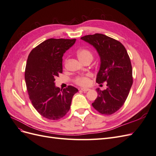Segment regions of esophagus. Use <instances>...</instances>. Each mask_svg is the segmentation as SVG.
I'll list each match as a JSON object with an SVG mask.
<instances>
[{
	"mask_svg": "<svg viewBox=\"0 0 156 156\" xmlns=\"http://www.w3.org/2000/svg\"><path fill=\"white\" fill-rule=\"evenodd\" d=\"M81 90L82 91H83L84 92H87V91H89V90H90V89H89V88H82Z\"/></svg>",
	"mask_w": 156,
	"mask_h": 156,
	"instance_id": "34e87169",
	"label": "esophagus"
}]
</instances>
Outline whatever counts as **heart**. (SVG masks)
Segmentation results:
<instances>
[{
  "mask_svg": "<svg viewBox=\"0 0 156 156\" xmlns=\"http://www.w3.org/2000/svg\"><path fill=\"white\" fill-rule=\"evenodd\" d=\"M77 55L79 59L82 62H86L87 60H90L93 59V54L92 52L88 49L83 48L77 51ZM91 75L87 74L83 75H79L77 76L74 79V83L77 84L79 86L86 87L90 85L91 83L90 81Z\"/></svg>",
  "mask_w": 156,
  "mask_h": 156,
  "instance_id": "heart-1",
  "label": "heart"
}]
</instances>
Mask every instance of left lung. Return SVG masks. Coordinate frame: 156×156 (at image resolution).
Returning <instances> with one entry per match:
<instances>
[{
    "instance_id": "8db88e82",
    "label": "left lung",
    "mask_w": 156,
    "mask_h": 156,
    "mask_svg": "<svg viewBox=\"0 0 156 156\" xmlns=\"http://www.w3.org/2000/svg\"><path fill=\"white\" fill-rule=\"evenodd\" d=\"M81 38L92 45L100 56L96 83H107L106 90L96 89L98 98L92 105L102 115L114 114L124 104L133 84L129 56L123 44L106 35L96 33Z\"/></svg>"
}]
</instances>
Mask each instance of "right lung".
<instances>
[{
	"instance_id": "right-lung-1",
	"label": "right lung",
	"mask_w": 156,
	"mask_h": 156,
	"mask_svg": "<svg viewBox=\"0 0 156 156\" xmlns=\"http://www.w3.org/2000/svg\"><path fill=\"white\" fill-rule=\"evenodd\" d=\"M76 39L50 38L33 49L28 56L25 79L29 99L42 116L56 120L70 108L78 90L72 86L55 87V77L62 73V56Z\"/></svg>"
}]
</instances>
